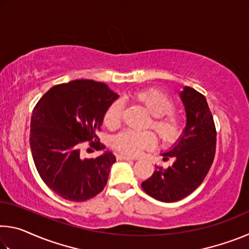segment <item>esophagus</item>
<instances>
[{
  "mask_svg": "<svg viewBox=\"0 0 249 249\" xmlns=\"http://www.w3.org/2000/svg\"><path fill=\"white\" fill-rule=\"evenodd\" d=\"M116 158L117 160H133L132 157H128V156H125V155H117Z\"/></svg>",
  "mask_w": 249,
  "mask_h": 249,
  "instance_id": "obj_1",
  "label": "esophagus"
}]
</instances>
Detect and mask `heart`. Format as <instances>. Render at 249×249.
<instances>
[{
  "label": "heart",
  "mask_w": 249,
  "mask_h": 249,
  "mask_svg": "<svg viewBox=\"0 0 249 249\" xmlns=\"http://www.w3.org/2000/svg\"><path fill=\"white\" fill-rule=\"evenodd\" d=\"M130 99L144 107L151 115L147 127L153 128L162 142L172 144L179 140L183 133V125L180 116L174 111L176 104L169 95L158 89H147L135 92ZM122 114L123 105L120 101H115L105 111L103 119L105 126L111 129L119 127ZM113 145L120 153L135 157L142 150L153 149L156 145V136L150 130H124L114 137Z\"/></svg>",
  "instance_id": "b5f03b06"
}]
</instances>
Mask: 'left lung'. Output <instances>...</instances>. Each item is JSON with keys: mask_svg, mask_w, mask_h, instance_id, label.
Here are the masks:
<instances>
[{"mask_svg": "<svg viewBox=\"0 0 249 249\" xmlns=\"http://www.w3.org/2000/svg\"><path fill=\"white\" fill-rule=\"evenodd\" d=\"M187 114L182 137L163 160L175 158L171 167H157L150 178L142 183L147 195L162 202L183 199L203 182L216 149V129L206 99L200 92L185 87L180 93Z\"/></svg>", "mask_w": 249, "mask_h": 249, "instance_id": "obj_1", "label": "left lung"}]
</instances>
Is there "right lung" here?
<instances>
[{
  "label": "right lung",
  "instance_id": "1",
  "mask_svg": "<svg viewBox=\"0 0 249 249\" xmlns=\"http://www.w3.org/2000/svg\"><path fill=\"white\" fill-rule=\"evenodd\" d=\"M117 96L105 83L73 80L53 87L34 107L29 134L34 162L46 185L62 199L87 201L107 185L115 156L105 151L82 159L80 148L89 142L95 150L105 149L96 132Z\"/></svg>",
  "mask_w": 249,
  "mask_h": 249
}]
</instances>
